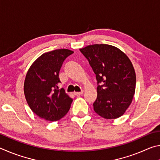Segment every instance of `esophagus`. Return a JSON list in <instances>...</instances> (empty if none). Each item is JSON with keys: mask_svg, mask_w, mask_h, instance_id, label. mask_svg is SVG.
I'll return each instance as SVG.
<instances>
[{"mask_svg": "<svg viewBox=\"0 0 160 160\" xmlns=\"http://www.w3.org/2000/svg\"><path fill=\"white\" fill-rule=\"evenodd\" d=\"M82 94H83V91L79 92H74V94H75V96H79V95H82Z\"/></svg>", "mask_w": 160, "mask_h": 160, "instance_id": "1", "label": "esophagus"}]
</instances>
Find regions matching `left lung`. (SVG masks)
I'll list each match as a JSON object with an SVG mask.
<instances>
[{
    "mask_svg": "<svg viewBox=\"0 0 160 160\" xmlns=\"http://www.w3.org/2000/svg\"><path fill=\"white\" fill-rule=\"evenodd\" d=\"M80 50L92 68L98 83L94 112L106 119L119 118L131 105L135 92L136 76L131 60L112 45L92 44Z\"/></svg>",
    "mask_w": 160,
    "mask_h": 160,
    "instance_id": "8db88e82",
    "label": "left lung"
}]
</instances>
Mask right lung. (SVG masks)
Here are the masks:
<instances>
[{
  "label": "right lung",
  "mask_w": 160,
  "mask_h": 160,
  "mask_svg": "<svg viewBox=\"0 0 160 160\" xmlns=\"http://www.w3.org/2000/svg\"><path fill=\"white\" fill-rule=\"evenodd\" d=\"M72 53L66 48L44 53L28 70L24 93L29 108L40 118L56 121L68 112L72 99L64 89H58V74L64 60Z\"/></svg>",
  "instance_id": "right-lung-1"
}]
</instances>
